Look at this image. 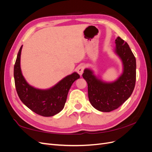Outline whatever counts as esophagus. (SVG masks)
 <instances>
[{"mask_svg":"<svg viewBox=\"0 0 152 152\" xmlns=\"http://www.w3.org/2000/svg\"><path fill=\"white\" fill-rule=\"evenodd\" d=\"M84 66H79V67L77 68V73H79V74L81 76L82 75V73H83L84 72Z\"/></svg>","mask_w":152,"mask_h":152,"instance_id":"34e87169","label":"esophagus"}]
</instances>
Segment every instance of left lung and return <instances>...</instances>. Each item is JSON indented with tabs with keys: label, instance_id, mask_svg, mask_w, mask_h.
Returning a JSON list of instances; mask_svg holds the SVG:
<instances>
[{
	"label": "left lung",
	"instance_id": "obj_1",
	"mask_svg": "<svg viewBox=\"0 0 152 152\" xmlns=\"http://www.w3.org/2000/svg\"><path fill=\"white\" fill-rule=\"evenodd\" d=\"M113 52L122 63V72L116 80L107 82L95 75L91 68L84 69L82 77L88 86V97L91 105L103 112L118 108L132 94L136 73V58L128 44L118 37Z\"/></svg>",
	"mask_w": 152,
	"mask_h": 152
}]
</instances>
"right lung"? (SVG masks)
I'll list each match as a JSON object with an SVG mask.
<instances>
[{
  "mask_svg": "<svg viewBox=\"0 0 152 152\" xmlns=\"http://www.w3.org/2000/svg\"><path fill=\"white\" fill-rule=\"evenodd\" d=\"M23 45L18 53L14 67V77L17 93L21 102L31 111L43 117H51L65 107L72 84L80 78L77 72L64 77L49 89H38L30 85L23 75L20 60Z\"/></svg>",
  "mask_w": 152,
  "mask_h": 152,
  "instance_id": "right-lung-1",
  "label": "right lung"
}]
</instances>
